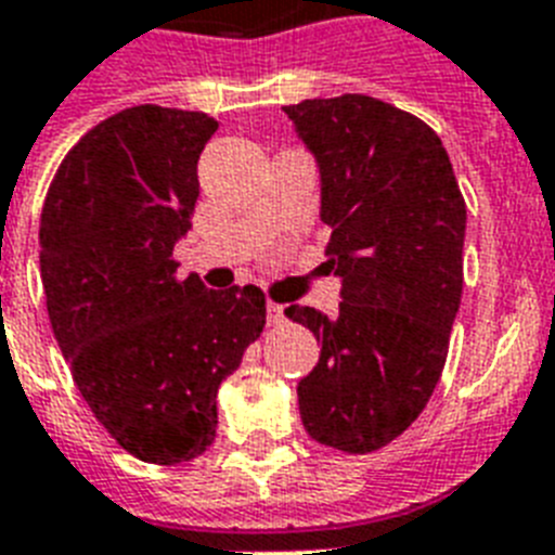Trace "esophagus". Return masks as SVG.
<instances>
[{
	"instance_id": "34e87169",
	"label": "esophagus",
	"mask_w": 555,
	"mask_h": 555,
	"mask_svg": "<svg viewBox=\"0 0 555 555\" xmlns=\"http://www.w3.org/2000/svg\"><path fill=\"white\" fill-rule=\"evenodd\" d=\"M282 319H285V308L276 301H268V324H282Z\"/></svg>"
}]
</instances>
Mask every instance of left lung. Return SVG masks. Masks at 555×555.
<instances>
[{
	"label": "left lung",
	"instance_id": "8db88e82",
	"mask_svg": "<svg viewBox=\"0 0 555 555\" xmlns=\"http://www.w3.org/2000/svg\"><path fill=\"white\" fill-rule=\"evenodd\" d=\"M319 168L336 317L291 305L322 345L299 382L319 444L371 453L402 436L439 385L462 301L465 199L441 139L382 99L345 93L282 107Z\"/></svg>",
	"mask_w": 555,
	"mask_h": 555
}]
</instances>
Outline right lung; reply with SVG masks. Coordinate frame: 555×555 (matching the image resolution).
<instances>
[{
	"label": "right lung",
	"instance_id": "1",
	"mask_svg": "<svg viewBox=\"0 0 555 555\" xmlns=\"http://www.w3.org/2000/svg\"><path fill=\"white\" fill-rule=\"evenodd\" d=\"M216 128L199 111L128 107L76 142L42 207L39 268L59 350L93 416L151 465L210 448L219 385L264 327L259 287L176 279L196 162Z\"/></svg>",
	"mask_w": 555,
	"mask_h": 555
}]
</instances>
